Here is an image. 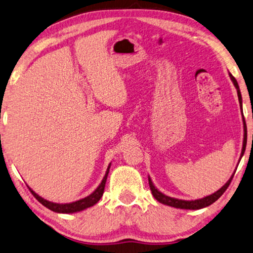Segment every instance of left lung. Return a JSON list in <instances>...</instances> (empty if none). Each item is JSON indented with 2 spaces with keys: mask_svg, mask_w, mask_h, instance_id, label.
<instances>
[{
  "mask_svg": "<svg viewBox=\"0 0 253 253\" xmlns=\"http://www.w3.org/2000/svg\"><path fill=\"white\" fill-rule=\"evenodd\" d=\"M229 76H230V80L232 81L233 85H235L236 89H237V93H238V98H239V103H240V109H241V113H242V97H241V93H240V88H239V85H238V82L231 75V73H229ZM243 131H245V135H243V145H242V150H241V155H240V159L245 154V150H246V146H247V126H246V123H245V118H243ZM236 172V171H235ZM233 172V174H235ZM233 174L230 177V179L224 183V185L220 188L218 191H215L214 194L210 195V196H207L205 198H201V199H197V200H181V199H177V198H172V197H169L164 195L162 191H159L157 188L154 186L153 181H151L150 177H148V181H149V187H150V190H151V194L155 197L156 200H158L160 204H164L166 206H170L173 207V208H179V209H190V210H197V209H201V208H205V207H208L211 204H213L214 201H217L220 197L222 196V194L224 191L227 190V188L230 185V182L233 178Z\"/></svg>",
  "mask_w": 253,
  "mask_h": 253,
  "instance_id": "1",
  "label": "left lung"
}]
</instances>
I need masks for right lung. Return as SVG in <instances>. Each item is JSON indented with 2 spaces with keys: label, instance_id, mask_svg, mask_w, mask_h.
Wrapping results in <instances>:
<instances>
[{
  "label": "right lung",
  "instance_id": "1",
  "mask_svg": "<svg viewBox=\"0 0 253 253\" xmlns=\"http://www.w3.org/2000/svg\"><path fill=\"white\" fill-rule=\"evenodd\" d=\"M109 168H111V164L108 165L107 167V170L106 173H105V176L103 178L102 182L99 183V186L96 188L95 191L91 192L89 196L85 197V198H83L81 200H77L74 201V203H70V204H56V203H52V201H48L46 199L42 198V197L39 196L36 192H34L33 190L31 189L30 190L33 196L35 197L36 199H38L41 204L43 206L46 207L49 210L54 211V212H57V213H74V212H79V211H82L84 209L89 208V207L94 206L95 204H97L99 199L102 198V196L104 194V189H105V185H106V180H107V176H108V172H109Z\"/></svg>",
  "mask_w": 253,
  "mask_h": 253
}]
</instances>
